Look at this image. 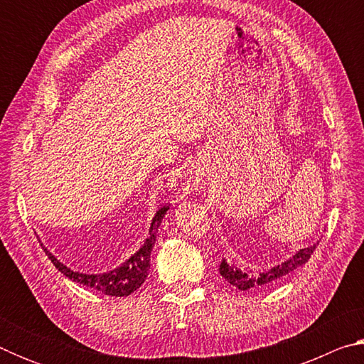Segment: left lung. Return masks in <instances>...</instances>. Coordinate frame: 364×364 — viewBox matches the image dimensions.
Returning a JSON list of instances; mask_svg holds the SVG:
<instances>
[{"label":"left lung","mask_w":364,"mask_h":364,"mask_svg":"<svg viewBox=\"0 0 364 364\" xmlns=\"http://www.w3.org/2000/svg\"><path fill=\"white\" fill-rule=\"evenodd\" d=\"M315 249H316V244H313L306 249H301L292 258H289L287 262L278 264V267L271 268L268 271H264V273H260L258 276L242 273L241 269H236L223 260L220 264V274L223 276L230 284L241 289V291H247V289H252V287H269L276 284V282L284 279L287 274H291L292 271L300 268L301 264H305L308 260H310V257L313 252H315Z\"/></svg>","instance_id":"obj_1"}]
</instances>
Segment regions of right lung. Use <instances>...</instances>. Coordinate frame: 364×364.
Here are the masks:
<instances>
[{
  "mask_svg": "<svg viewBox=\"0 0 364 364\" xmlns=\"http://www.w3.org/2000/svg\"><path fill=\"white\" fill-rule=\"evenodd\" d=\"M167 210L168 208L164 207L156 213L149 230V237L146 239L143 247H141L132 258H128L120 268L110 271V273L106 274L77 273V271H72L70 268H67L65 264L60 263L58 258L49 254L43 245L41 247L45 249L46 255L49 257V260L53 262L54 267H56L60 273L65 274L69 279L86 287L95 289V291H100L106 295H115V297H123V295H125L127 297V295H130L133 291H136L138 287H141V284L147 279V274H149L151 268V252L154 249V244H156V236L160 221H162Z\"/></svg>",
  "mask_w": 364,
  "mask_h": 364,
  "instance_id": "obj_1",
  "label": "right lung"
}]
</instances>
